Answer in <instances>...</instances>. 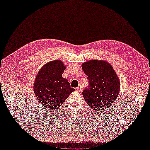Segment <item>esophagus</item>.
<instances>
[{
    "label": "esophagus",
    "instance_id": "esophagus-1",
    "mask_svg": "<svg viewBox=\"0 0 150 150\" xmlns=\"http://www.w3.org/2000/svg\"><path fill=\"white\" fill-rule=\"evenodd\" d=\"M76 90L78 91H80L81 90V87L80 86H78L76 88Z\"/></svg>",
    "mask_w": 150,
    "mask_h": 150
}]
</instances>
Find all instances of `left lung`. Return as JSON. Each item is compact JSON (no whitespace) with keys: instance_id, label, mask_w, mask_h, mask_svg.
I'll return each instance as SVG.
<instances>
[{"instance_id":"left-lung-1","label":"left lung","mask_w":150,"mask_h":150,"mask_svg":"<svg viewBox=\"0 0 150 150\" xmlns=\"http://www.w3.org/2000/svg\"><path fill=\"white\" fill-rule=\"evenodd\" d=\"M82 68L88 76L89 88L82 92L93 110L105 111L116 101L120 92V80L112 66L105 60L93 59L83 62Z\"/></svg>"}]
</instances>
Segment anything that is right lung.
I'll return each mask as SVG.
<instances>
[{
  "mask_svg": "<svg viewBox=\"0 0 150 150\" xmlns=\"http://www.w3.org/2000/svg\"><path fill=\"white\" fill-rule=\"evenodd\" d=\"M66 65L62 60L50 61L42 67L35 77L33 90L39 103L47 110H56L75 91L62 76Z\"/></svg>",
  "mask_w": 150,
  "mask_h": 150,
  "instance_id": "add662e5",
  "label": "right lung"
}]
</instances>
